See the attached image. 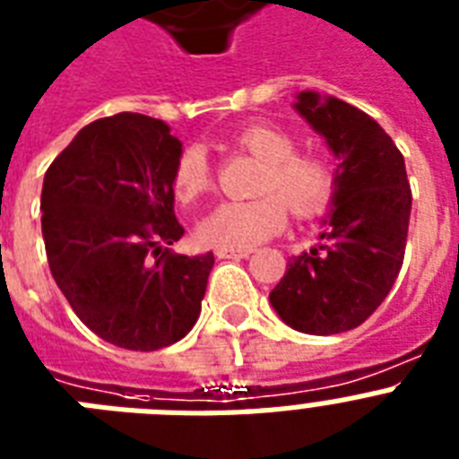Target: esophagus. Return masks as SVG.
I'll return each instance as SVG.
<instances>
[{"label":"esophagus","mask_w":459,"mask_h":459,"mask_svg":"<svg viewBox=\"0 0 459 459\" xmlns=\"http://www.w3.org/2000/svg\"><path fill=\"white\" fill-rule=\"evenodd\" d=\"M219 259H247L252 249H233V247H217L214 252Z\"/></svg>","instance_id":"obj_1"}]
</instances>
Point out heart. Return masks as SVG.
Here are the masks:
<instances>
[{"mask_svg":"<svg viewBox=\"0 0 459 459\" xmlns=\"http://www.w3.org/2000/svg\"><path fill=\"white\" fill-rule=\"evenodd\" d=\"M233 144L259 158L264 168L256 179L261 198L221 203L198 226V238L212 247L249 249L282 230L287 210L310 217L325 210L333 191V170L325 156L296 152V142L271 123H247L233 133ZM172 188L177 198L194 203L212 188V168L200 146H186L175 163Z\"/></svg>","mask_w":459,"mask_h":459,"instance_id":"heart-1","label":"heart"}]
</instances>
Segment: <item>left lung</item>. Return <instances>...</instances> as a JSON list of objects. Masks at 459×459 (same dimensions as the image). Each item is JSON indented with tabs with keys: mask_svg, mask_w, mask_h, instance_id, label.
<instances>
[{
	"mask_svg": "<svg viewBox=\"0 0 459 459\" xmlns=\"http://www.w3.org/2000/svg\"><path fill=\"white\" fill-rule=\"evenodd\" d=\"M294 107L338 158L333 210L322 242L289 259L271 306L291 329L331 336L359 326L390 294L406 252L411 186L402 152L368 114L315 91L299 92Z\"/></svg>",
	"mask_w": 459,
	"mask_h": 459,
	"instance_id": "1",
	"label": "left lung"
}]
</instances>
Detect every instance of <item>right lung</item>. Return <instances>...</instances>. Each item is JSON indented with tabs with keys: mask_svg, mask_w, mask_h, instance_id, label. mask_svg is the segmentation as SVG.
<instances>
[{
	"mask_svg": "<svg viewBox=\"0 0 459 459\" xmlns=\"http://www.w3.org/2000/svg\"><path fill=\"white\" fill-rule=\"evenodd\" d=\"M168 123L117 114L79 130L46 170L41 233L53 280L76 317L126 350L168 348L194 329L214 254L163 245L184 236Z\"/></svg>",
	"mask_w": 459,
	"mask_h": 459,
	"instance_id": "add662e5",
	"label": "right lung"
}]
</instances>
